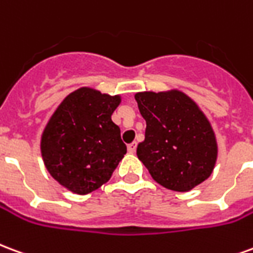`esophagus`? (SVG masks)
<instances>
[{
	"mask_svg": "<svg viewBox=\"0 0 253 253\" xmlns=\"http://www.w3.org/2000/svg\"><path fill=\"white\" fill-rule=\"evenodd\" d=\"M127 149H128V153H135V149H137V142H132L130 143L128 146H127Z\"/></svg>",
	"mask_w": 253,
	"mask_h": 253,
	"instance_id": "34e87169",
	"label": "esophagus"
}]
</instances>
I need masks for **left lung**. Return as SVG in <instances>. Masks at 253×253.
<instances>
[{"label":"left lung","instance_id":"1","mask_svg":"<svg viewBox=\"0 0 253 253\" xmlns=\"http://www.w3.org/2000/svg\"><path fill=\"white\" fill-rule=\"evenodd\" d=\"M135 100L146 121L137 156L154 180L179 192L206 180L218 148L211 125L195 101L180 90L139 92Z\"/></svg>","mask_w":253,"mask_h":253}]
</instances>
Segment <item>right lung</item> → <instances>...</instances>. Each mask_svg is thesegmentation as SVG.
<instances>
[{
	"mask_svg": "<svg viewBox=\"0 0 253 253\" xmlns=\"http://www.w3.org/2000/svg\"><path fill=\"white\" fill-rule=\"evenodd\" d=\"M121 96L80 88L65 97L42 134L41 150L50 175L85 195L110 180L127 152L111 119Z\"/></svg>",
	"mask_w": 253,
	"mask_h": 253,
	"instance_id": "obj_1",
	"label": "right lung"
}]
</instances>
